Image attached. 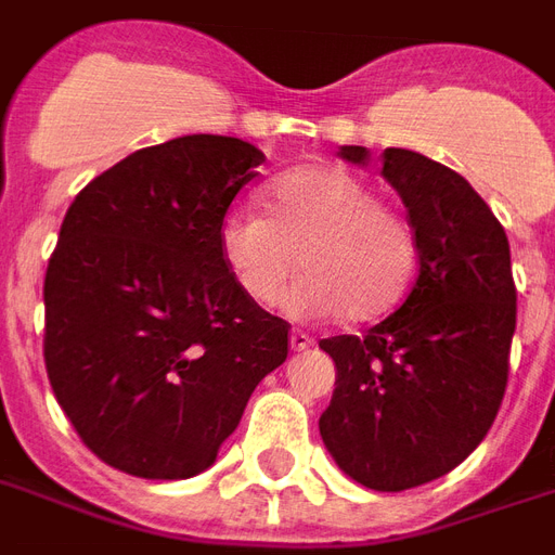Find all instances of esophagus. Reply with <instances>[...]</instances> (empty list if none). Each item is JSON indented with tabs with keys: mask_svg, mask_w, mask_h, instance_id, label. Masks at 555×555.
Returning <instances> with one entry per match:
<instances>
[{
	"mask_svg": "<svg viewBox=\"0 0 555 555\" xmlns=\"http://www.w3.org/2000/svg\"><path fill=\"white\" fill-rule=\"evenodd\" d=\"M289 345H293V351H307V348H310V345H312V339H310V336H307V333L295 331L293 336H289Z\"/></svg>",
	"mask_w": 555,
	"mask_h": 555,
	"instance_id": "obj_1",
	"label": "esophagus"
}]
</instances>
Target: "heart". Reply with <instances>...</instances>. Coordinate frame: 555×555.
I'll use <instances>...</instances> for the list:
<instances>
[{
	"instance_id": "heart-1",
	"label": "heart",
	"mask_w": 555,
	"mask_h": 555,
	"mask_svg": "<svg viewBox=\"0 0 555 555\" xmlns=\"http://www.w3.org/2000/svg\"><path fill=\"white\" fill-rule=\"evenodd\" d=\"M266 210H231L219 224L222 260L248 301L274 304L301 269L307 278L286 295L298 319L372 322L401 304L418 260L415 231L360 175L295 169L269 186Z\"/></svg>"
}]
</instances>
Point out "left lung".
Wrapping results in <instances>:
<instances>
[{"label": "left lung", "mask_w": 555, "mask_h": 555, "mask_svg": "<svg viewBox=\"0 0 555 555\" xmlns=\"http://www.w3.org/2000/svg\"><path fill=\"white\" fill-rule=\"evenodd\" d=\"M369 164V149L341 145ZM380 175L406 204L418 278L406 301L362 336L319 341L336 389L319 418L351 480L403 491L439 480L494 424L515 336L509 240L462 175L410 149H386Z\"/></svg>", "instance_id": "obj_1"}]
</instances>
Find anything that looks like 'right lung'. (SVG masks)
Returning <instances> with one entry per match:
<instances>
[{
    "mask_svg": "<svg viewBox=\"0 0 555 555\" xmlns=\"http://www.w3.org/2000/svg\"><path fill=\"white\" fill-rule=\"evenodd\" d=\"M266 160L190 134L128 154L75 195L43 283L49 383L75 433L143 480L210 468L289 324L248 301L219 224Z\"/></svg>",
    "mask_w": 555,
    "mask_h": 555,
    "instance_id": "obj_1",
    "label": "right lung"
}]
</instances>
